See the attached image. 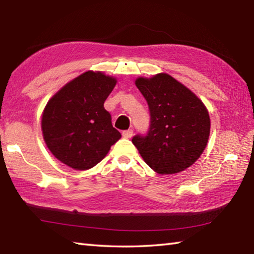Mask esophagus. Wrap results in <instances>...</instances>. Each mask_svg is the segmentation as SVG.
Segmentation results:
<instances>
[{
	"mask_svg": "<svg viewBox=\"0 0 254 254\" xmlns=\"http://www.w3.org/2000/svg\"><path fill=\"white\" fill-rule=\"evenodd\" d=\"M122 135H123V137H126V139H130V137H132V135H133V130L123 131Z\"/></svg>",
	"mask_w": 254,
	"mask_h": 254,
	"instance_id": "34e87169",
	"label": "esophagus"
}]
</instances>
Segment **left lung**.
Wrapping results in <instances>:
<instances>
[{
  "instance_id": "obj_1",
  "label": "left lung",
  "mask_w": 254,
  "mask_h": 254,
  "mask_svg": "<svg viewBox=\"0 0 254 254\" xmlns=\"http://www.w3.org/2000/svg\"><path fill=\"white\" fill-rule=\"evenodd\" d=\"M135 85L149 105L151 124L145 136L132 143L159 174L182 172L203 153L211 121L203 102L167 73L137 77Z\"/></svg>"
}]
</instances>
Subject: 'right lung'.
<instances>
[{"mask_svg": "<svg viewBox=\"0 0 254 254\" xmlns=\"http://www.w3.org/2000/svg\"><path fill=\"white\" fill-rule=\"evenodd\" d=\"M117 82L101 71H86L49 100L41 127L45 144L60 162L79 171L89 170L121 139L103 105Z\"/></svg>", "mask_w": 254, "mask_h": 254, "instance_id": "1", "label": "right lung"}]
</instances>
